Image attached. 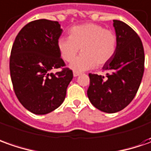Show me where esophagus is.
Masks as SVG:
<instances>
[{
  "label": "esophagus",
  "mask_w": 151,
  "mask_h": 151,
  "mask_svg": "<svg viewBox=\"0 0 151 151\" xmlns=\"http://www.w3.org/2000/svg\"><path fill=\"white\" fill-rule=\"evenodd\" d=\"M81 73L79 72H77V71H73V76L74 77H78V75H80Z\"/></svg>",
  "instance_id": "esophagus-1"
}]
</instances>
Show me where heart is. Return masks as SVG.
<instances>
[{"label": "heart", "mask_w": 151, "mask_h": 151, "mask_svg": "<svg viewBox=\"0 0 151 151\" xmlns=\"http://www.w3.org/2000/svg\"><path fill=\"white\" fill-rule=\"evenodd\" d=\"M68 37H61L57 41V47L61 58L70 63L79 52L82 54L71 64L76 71L102 67L109 63L117 50L116 34L100 25L85 23L72 27Z\"/></svg>", "instance_id": "heart-1"}]
</instances>
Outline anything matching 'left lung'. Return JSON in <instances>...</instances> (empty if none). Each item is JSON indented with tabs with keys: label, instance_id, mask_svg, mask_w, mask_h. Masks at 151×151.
<instances>
[{
	"label": "left lung",
	"instance_id": "left-lung-1",
	"mask_svg": "<svg viewBox=\"0 0 151 151\" xmlns=\"http://www.w3.org/2000/svg\"><path fill=\"white\" fill-rule=\"evenodd\" d=\"M117 36L116 52L104 66L107 78L89 73L90 83L87 94L93 106L105 113L122 110L132 101L142 80L145 70V52L138 34L127 24L114 20Z\"/></svg>",
	"mask_w": 151,
	"mask_h": 151
}]
</instances>
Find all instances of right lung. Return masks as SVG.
Masks as SVG:
<instances>
[{
    "mask_svg": "<svg viewBox=\"0 0 151 151\" xmlns=\"http://www.w3.org/2000/svg\"><path fill=\"white\" fill-rule=\"evenodd\" d=\"M62 31L58 22L32 21L19 32L12 45L10 73L14 92L19 102L35 114L58 108L73 77L57 47ZM54 68L62 70L50 73Z\"/></svg>",
    "mask_w": 151,
    "mask_h": 151,
    "instance_id": "obj_1",
    "label": "right lung"
}]
</instances>
